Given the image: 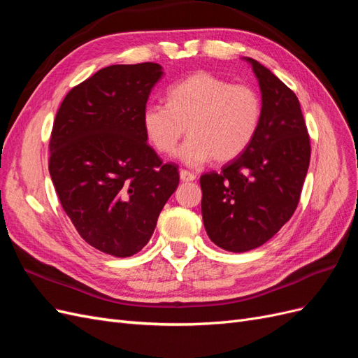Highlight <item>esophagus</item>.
Wrapping results in <instances>:
<instances>
[{
  "mask_svg": "<svg viewBox=\"0 0 358 358\" xmlns=\"http://www.w3.org/2000/svg\"><path fill=\"white\" fill-rule=\"evenodd\" d=\"M180 180L182 182H192V180H196V175H194V173H191V171H188V170H180Z\"/></svg>",
  "mask_w": 358,
  "mask_h": 358,
  "instance_id": "34e87169",
  "label": "esophagus"
}]
</instances>
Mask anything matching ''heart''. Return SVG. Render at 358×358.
I'll list each match as a JSON object with an SVG mask.
<instances>
[{
    "instance_id": "heart-1",
    "label": "heart",
    "mask_w": 358,
    "mask_h": 358,
    "mask_svg": "<svg viewBox=\"0 0 358 358\" xmlns=\"http://www.w3.org/2000/svg\"><path fill=\"white\" fill-rule=\"evenodd\" d=\"M263 117L258 92L210 73L188 76L167 90V104H148L142 127L158 152L170 154L188 129L176 157L188 166L213 158L229 162L242 155L255 138Z\"/></svg>"
}]
</instances>
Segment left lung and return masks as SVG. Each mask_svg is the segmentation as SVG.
<instances>
[{
    "instance_id": "8db88e82",
    "label": "left lung",
    "mask_w": 358,
    "mask_h": 358,
    "mask_svg": "<svg viewBox=\"0 0 358 358\" xmlns=\"http://www.w3.org/2000/svg\"><path fill=\"white\" fill-rule=\"evenodd\" d=\"M263 117L252 143L220 173L200 178L206 233L220 248L246 252L264 245L294 213L310 140L296 94L252 58Z\"/></svg>"
}]
</instances>
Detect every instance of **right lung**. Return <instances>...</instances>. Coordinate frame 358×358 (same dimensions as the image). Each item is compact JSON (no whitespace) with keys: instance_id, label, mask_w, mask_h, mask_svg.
Here are the masks:
<instances>
[{"instance_id":"right-lung-1","label":"right lung","mask_w":358,"mask_h":358,"mask_svg":"<svg viewBox=\"0 0 358 358\" xmlns=\"http://www.w3.org/2000/svg\"><path fill=\"white\" fill-rule=\"evenodd\" d=\"M155 62L110 66L66 95L50 136L49 173L64 212L99 251L131 257L179 185L146 142L142 113L161 79Z\"/></svg>"}]
</instances>
